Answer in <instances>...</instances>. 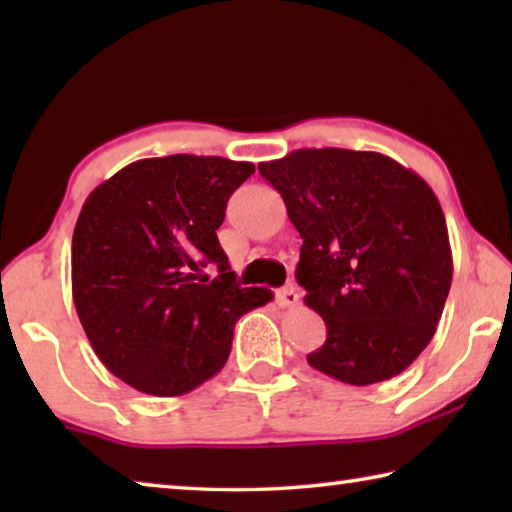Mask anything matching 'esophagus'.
Masks as SVG:
<instances>
[{
  "label": "esophagus",
  "mask_w": 512,
  "mask_h": 512,
  "mask_svg": "<svg viewBox=\"0 0 512 512\" xmlns=\"http://www.w3.org/2000/svg\"><path fill=\"white\" fill-rule=\"evenodd\" d=\"M298 300H300V296H298V291L293 289V287H284V289H280V291L275 293V302L280 307H296Z\"/></svg>",
  "instance_id": "34e87169"
}]
</instances>
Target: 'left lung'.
Here are the masks:
<instances>
[{"mask_svg":"<svg viewBox=\"0 0 512 512\" xmlns=\"http://www.w3.org/2000/svg\"><path fill=\"white\" fill-rule=\"evenodd\" d=\"M259 173L300 232L296 280L327 325L309 366L352 386L400 375L436 334L452 287L433 189L372 151L298 149Z\"/></svg>","mask_w":512,"mask_h":512,"instance_id":"1","label":"left lung"}]
</instances>
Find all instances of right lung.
Masks as SVG:
<instances>
[{"label": "right lung", "instance_id": "1", "mask_svg": "<svg viewBox=\"0 0 512 512\" xmlns=\"http://www.w3.org/2000/svg\"><path fill=\"white\" fill-rule=\"evenodd\" d=\"M253 173L216 155L146 158L85 201L72 239L76 314L103 366L135 391H194L225 366L237 320L273 300L235 282L216 237L228 198Z\"/></svg>", "mask_w": 512, "mask_h": 512}]
</instances>
